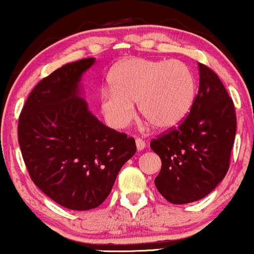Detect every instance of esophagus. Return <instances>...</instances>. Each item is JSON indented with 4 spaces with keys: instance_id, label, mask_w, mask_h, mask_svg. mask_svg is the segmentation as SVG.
<instances>
[{
    "instance_id": "obj_1",
    "label": "esophagus",
    "mask_w": 254,
    "mask_h": 254,
    "mask_svg": "<svg viewBox=\"0 0 254 254\" xmlns=\"http://www.w3.org/2000/svg\"><path fill=\"white\" fill-rule=\"evenodd\" d=\"M145 142L143 141V139L142 138H136V147H137V149L138 150H142V149H144L145 148Z\"/></svg>"
}]
</instances>
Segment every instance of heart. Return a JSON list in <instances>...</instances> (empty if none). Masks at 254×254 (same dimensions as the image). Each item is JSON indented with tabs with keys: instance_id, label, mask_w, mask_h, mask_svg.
<instances>
[{
	"instance_id": "1",
	"label": "heart",
	"mask_w": 254,
	"mask_h": 254,
	"mask_svg": "<svg viewBox=\"0 0 254 254\" xmlns=\"http://www.w3.org/2000/svg\"><path fill=\"white\" fill-rule=\"evenodd\" d=\"M111 89L100 95L101 109L112 127L123 129L135 117L133 104L154 127L172 129L191 111L196 82L182 61L130 58L118 64L110 77Z\"/></svg>"
}]
</instances>
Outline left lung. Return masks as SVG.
Listing matches in <instances>:
<instances>
[{"mask_svg":"<svg viewBox=\"0 0 254 254\" xmlns=\"http://www.w3.org/2000/svg\"><path fill=\"white\" fill-rule=\"evenodd\" d=\"M199 89L178 127L153 138L161 159L157 191L168 202L186 204L208 196L229 170L237 132L234 103L217 74L199 63Z\"/></svg>","mask_w":254,"mask_h":254,"instance_id":"8db88e82","label":"left lung"}]
</instances>
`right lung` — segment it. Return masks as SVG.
Masks as SVG:
<instances>
[{"label": "right lung", "instance_id": "right-lung-1", "mask_svg": "<svg viewBox=\"0 0 254 254\" xmlns=\"http://www.w3.org/2000/svg\"><path fill=\"white\" fill-rule=\"evenodd\" d=\"M84 58L42 78L32 89L17 123V139L32 182L71 210L100 205L123 166L136 153L133 137L99 122L78 95Z\"/></svg>", "mask_w": 254, "mask_h": 254}]
</instances>
